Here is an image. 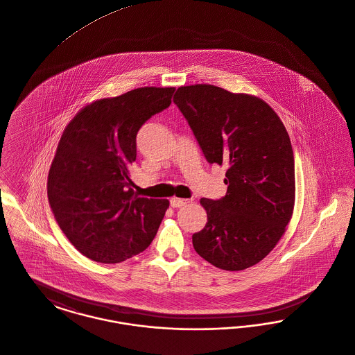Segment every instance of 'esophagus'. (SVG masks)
Returning <instances> with one entry per match:
<instances>
[{
    "mask_svg": "<svg viewBox=\"0 0 355 355\" xmlns=\"http://www.w3.org/2000/svg\"><path fill=\"white\" fill-rule=\"evenodd\" d=\"M190 202V200H185V198H177V197H173L170 200V204L173 208H181V207H185L187 204Z\"/></svg>",
    "mask_w": 355,
    "mask_h": 355,
    "instance_id": "esophagus-1",
    "label": "esophagus"
}]
</instances>
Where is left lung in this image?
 Returning <instances> with one entry per match:
<instances>
[{"mask_svg":"<svg viewBox=\"0 0 355 355\" xmlns=\"http://www.w3.org/2000/svg\"><path fill=\"white\" fill-rule=\"evenodd\" d=\"M174 103L209 164L227 165V194L201 198L205 228L193 247L208 263L241 271L271 252L295 204V161L288 132L264 101L210 85L180 87Z\"/></svg>","mask_w":355,"mask_h":355,"instance_id":"1","label":"left lung"}]
</instances>
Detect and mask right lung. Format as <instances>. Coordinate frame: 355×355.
Instances as JSON below:
<instances>
[{
	"instance_id": "add662e5",
	"label": "right lung",
	"mask_w": 355,
	"mask_h": 355,
	"mask_svg": "<svg viewBox=\"0 0 355 355\" xmlns=\"http://www.w3.org/2000/svg\"><path fill=\"white\" fill-rule=\"evenodd\" d=\"M174 87H142L85 105L68 123L48 175V201L72 245L115 264L146 250L168 200L138 197L130 180L137 134L171 103Z\"/></svg>"
}]
</instances>
